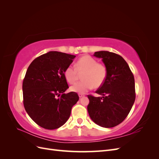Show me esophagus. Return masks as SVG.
<instances>
[{
    "mask_svg": "<svg viewBox=\"0 0 159 159\" xmlns=\"http://www.w3.org/2000/svg\"><path fill=\"white\" fill-rule=\"evenodd\" d=\"M78 95H79V97L81 98H82V97H84V94H82V93H79L78 94Z\"/></svg>",
    "mask_w": 159,
    "mask_h": 159,
    "instance_id": "obj_1",
    "label": "esophagus"
}]
</instances>
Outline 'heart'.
Returning <instances> with one entry per match:
<instances>
[{"label":"heart","mask_w":159,"mask_h":159,"mask_svg":"<svg viewBox=\"0 0 159 159\" xmlns=\"http://www.w3.org/2000/svg\"><path fill=\"white\" fill-rule=\"evenodd\" d=\"M80 81L71 87L72 91L77 93H85L93 87L98 88L105 82L107 77L106 67L89 56L81 57L76 62L75 68L72 66L67 67L64 70V77L68 83L75 84L81 74Z\"/></svg>","instance_id":"obj_1"}]
</instances>
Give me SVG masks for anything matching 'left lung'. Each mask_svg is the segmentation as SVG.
Here are the masks:
<instances>
[{
	"label": "left lung",
	"instance_id": "left-lung-1",
	"mask_svg": "<svg viewBox=\"0 0 159 159\" xmlns=\"http://www.w3.org/2000/svg\"><path fill=\"white\" fill-rule=\"evenodd\" d=\"M93 56L102 58L107 74L103 84L95 91L102 97L88 95V111L98 125L113 127L127 117L135 100L134 76L121 56L108 51L96 52Z\"/></svg>",
	"mask_w": 159,
	"mask_h": 159
}]
</instances>
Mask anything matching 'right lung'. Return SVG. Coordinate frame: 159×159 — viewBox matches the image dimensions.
I'll return each mask as SVG.
<instances>
[{
    "mask_svg": "<svg viewBox=\"0 0 159 159\" xmlns=\"http://www.w3.org/2000/svg\"><path fill=\"white\" fill-rule=\"evenodd\" d=\"M75 56L51 51L34 60L22 83L23 103L26 111L38 125L56 129L68 121L72 107L79 100L69 88L64 70Z\"/></svg>",
    "mask_w": 159,
    "mask_h": 159,
    "instance_id": "add662e5",
    "label": "right lung"
}]
</instances>
